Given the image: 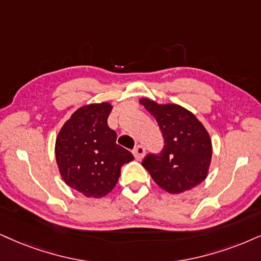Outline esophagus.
<instances>
[{
  "label": "esophagus",
  "instance_id": "34e87169",
  "mask_svg": "<svg viewBox=\"0 0 261 261\" xmlns=\"http://www.w3.org/2000/svg\"><path fill=\"white\" fill-rule=\"evenodd\" d=\"M133 155H134V157H136V160H138V161H140L141 159H143V157L145 156V149H144V146L137 145L136 147H134Z\"/></svg>",
  "mask_w": 261,
  "mask_h": 261
}]
</instances>
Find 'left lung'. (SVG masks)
I'll return each instance as SVG.
<instances>
[{
	"label": "left lung",
	"instance_id": "obj_1",
	"mask_svg": "<svg viewBox=\"0 0 261 261\" xmlns=\"http://www.w3.org/2000/svg\"><path fill=\"white\" fill-rule=\"evenodd\" d=\"M139 102L156 118L165 139L161 153H149L143 161L153 181L169 194H181L201 184L213 152L204 125L180 105L159 104L147 98Z\"/></svg>",
	"mask_w": 261,
	"mask_h": 261
}]
</instances>
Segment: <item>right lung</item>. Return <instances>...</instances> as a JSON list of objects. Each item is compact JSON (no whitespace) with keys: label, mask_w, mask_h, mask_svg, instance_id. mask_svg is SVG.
<instances>
[{"label":"right lung","mask_w":261,"mask_h":261,"mask_svg":"<svg viewBox=\"0 0 261 261\" xmlns=\"http://www.w3.org/2000/svg\"><path fill=\"white\" fill-rule=\"evenodd\" d=\"M110 102L81 106L73 112L56 140L59 173L70 188L87 197L100 198L112 191L121 167L134 157L116 144L117 134L108 125Z\"/></svg>","instance_id":"right-lung-1"}]
</instances>
